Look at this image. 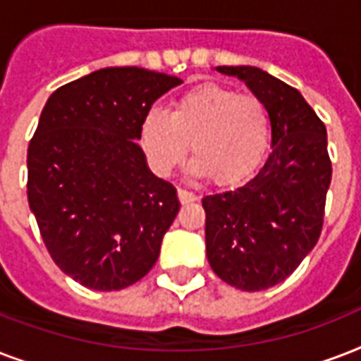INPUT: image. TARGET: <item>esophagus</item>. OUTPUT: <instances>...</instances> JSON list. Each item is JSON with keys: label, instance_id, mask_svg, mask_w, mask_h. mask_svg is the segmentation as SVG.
<instances>
[{"label": "esophagus", "instance_id": "1", "mask_svg": "<svg viewBox=\"0 0 361 361\" xmlns=\"http://www.w3.org/2000/svg\"><path fill=\"white\" fill-rule=\"evenodd\" d=\"M177 194H178V200H180V203H192V201H195L194 192H188V190L178 188Z\"/></svg>", "mask_w": 361, "mask_h": 361}]
</instances>
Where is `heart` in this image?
Instances as JSON below:
<instances>
[{"label":"heart","instance_id":"heart-1","mask_svg":"<svg viewBox=\"0 0 361 361\" xmlns=\"http://www.w3.org/2000/svg\"><path fill=\"white\" fill-rule=\"evenodd\" d=\"M269 141V114L258 97L203 85L175 99L171 114L150 109L141 122V145L150 169L167 177L192 145L190 171L219 184L250 177Z\"/></svg>","mask_w":361,"mask_h":361}]
</instances>
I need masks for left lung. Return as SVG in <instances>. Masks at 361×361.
<instances>
[{"label": "left lung", "instance_id": "8db88e82", "mask_svg": "<svg viewBox=\"0 0 361 361\" xmlns=\"http://www.w3.org/2000/svg\"><path fill=\"white\" fill-rule=\"evenodd\" d=\"M247 82L271 120L273 150L256 177L203 197L207 258L231 286L259 292L292 275L317 245L331 183L326 126L300 92L258 67L220 66Z\"/></svg>", "mask_w": 361, "mask_h": 361}]
</instances>
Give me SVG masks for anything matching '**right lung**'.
Listing matches in <instances>:
<instances>
[{
	"label": "right lung",
	"instance_id": "obj_1",
	"mask_svg": "<svg viewBox=\"0 0 361 361\" xmlns=\"http://www.w3.org/2000/svg\"><path fill=\"white\" fill-rule=\"evenodd\" d=\"M183 82L141 67H105L60 86L27 147V203L50 258L82 286L141 281L178 212L141 147L152 103Z\"/></svg>",
	"mask_w": 361,
	"mask_h": 361
}]
</instances>
